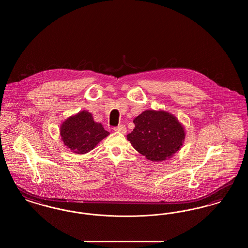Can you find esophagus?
Instances as JSON below:
<instances>
[{
  "instance_id": "esophagus-1",
  "label": "esophagus",
  "mask_w": 248,
  "mask_h": 248,
  "mask_svg": "<svg viewBox=\"0 0 248 248\" xmlns=\"http://www.w3.org/2000/svg\"><path fill=\"white\" fill-rule=\"evenodd\" d=\"M114 131L121 133V134H124V133H126V127L124 124H121V125H119L117 127H115Z\"/></svg>"
}]
</instances>
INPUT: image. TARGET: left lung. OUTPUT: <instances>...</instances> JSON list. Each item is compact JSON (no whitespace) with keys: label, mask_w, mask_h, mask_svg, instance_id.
<instances>
[{"label":"left lung","mask_w":248,"mask_h":248,"mask_svg":"<svg viewBox=\"0 0 248 248\" xmlns=\"http://www.w3.org/2000/svg\"><path fill=\"white\" fill-rule=\"evenodd\" d=\"M126 136L133 148L153 162L171 158L182 147L186 132L175 115L163 109L144 110Z\"/></svg>","instance_id":"1"}]
</instances>
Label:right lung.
<instances>
[{
  "instance_id": "obj_1",
  "label": "right lung",
  "mask_w": 248,
  "mask_h": 248,
  "mask_svg": "<svg viewBox=\"0 0 248 248\" xmlns=\"http://www.w3.org/2000/svg\"><path fill=\"white\" fill-rule=\"evenodd\" d=\"M61 140L71 153H89L109 135L100 123L94 122L93 115L82 110L66 119L60 125Z\"/></svg>"
}]
</instances>
